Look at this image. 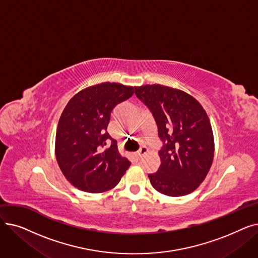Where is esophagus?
<instances>
[{"label": "esophagus", "instance_id": "obj_1", "mask_svg": "<svg viewBox=\"0 0 258 258\" xmlns=\"http://www.w3.org/2000/svg\"><path fill=\"white\" fill-rule=\"evenodd\" d=\"M148 153V148L147 147H145V146H143V147H141L140 150H139V152L136 154V158L137 159H141L144 155H146Z\"/></svg>", "mask_w": 258, "mask_h": 258}]
</instances>
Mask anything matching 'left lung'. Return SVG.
Returning <instances> with one entry per match:
<instances>
[{
  "mask_svg": "<svg viewBox=\"0 0 258 258\" xmlns=\"http://www.w3.org/2000/svg\"><path fill=\"white\" fill-rule=\"evenodd\" d=\"M135 94L154 116L159 138L161 165L148 174L160 194L182 197L195 191L211 167L214 141L209 118L187 93L161 85L135 88Z\"/></svg>",
  "mask_w": 258,
  "mask_h": 258,
  "instance_id": "8db88e82",
  "label": "left lung"
}]
</instances>
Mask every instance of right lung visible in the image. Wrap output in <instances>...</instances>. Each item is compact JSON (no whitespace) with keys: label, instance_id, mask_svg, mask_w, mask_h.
Here are the masks:
<instances>
[{"label":"right lung","instance_id":"add662e5","mask_svg":"<svg viewBox=\"0 0 258 258\" xmlns=\"http://www.w3.org/2000/svg\"><path fill=\"white\" fill-rule=\"evenodd\" d=\"M134 92L133 87L103 83L80 91L66 105L56 131L55 155L67 180L80 190L112 189L130 167L106 128L113 108Z\"/></svg>","mask_w":258,"mask_h":258}]
</instances>
